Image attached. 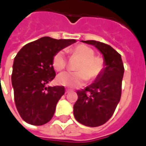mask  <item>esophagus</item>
I'll return each mask as SVG.
<instances>
[{
	"label": "esophagus",
	"mask_w": 146,
	"mask_h": 146,
	"mask_svg": "<svg viewBox=\"0 0 146 146\" xmlns=\"http://www.w3.org/2000/svg\"><path fill=\"white\" fill-rule=\"evenodd\" d=\"M69 92H70V91H69V90H66V94H68Z\"/></svg>",
	"instance_id": "1"
}]
</instances>
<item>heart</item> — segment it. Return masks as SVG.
<instances>
[{
    "mask_svg": "<svg viewBox=\"0 0 146 146\" xmlns=\"http://www.w3.org/2000/svg\"><path fill=\"white\" fill-rule=\"evenodd\" d=\"M70 53L80 59L76 67V72H63L57 77L60 85L77 88L83 85L87 80L94 81L104 70V60L101 57L95 56V51L84 44L76 45L70 49ZM66 58L62 51H58L54 54L52 64L56 70L60 71L66 66Z\"/></svg>",
    "mask_w": 146,
    "mask_h": 146,
    "instance_id": "obj_1",
    "label": "heart"
}]
</instances>
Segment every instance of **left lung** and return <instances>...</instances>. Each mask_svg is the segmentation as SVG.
Wrapping results in <instances>:
<instances>
[{
	"mask_svg": "<svg viewBox=\"0 0 146 146\" xmlns=\"http://www.w3.org/2000/svg\"><path fill=\"white\" fill-rule=\"evenodd\" d=\"M82 42L101 52L105 67L94 83L76 92L78 99L73 106V115L83 125L98 127L110 119L120 100L124 68L121 55L111 46L96 40Z\"/></svg>",
	"mask_w": 146,
	"mask_h": 146,
	"instance_id": "1",
	"label": "left lung"
}]
</instances>
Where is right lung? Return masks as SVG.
Segmentation results:
<instances>
[{
  "label": "right lung",
  "mask_w": 146,
  "mask_h": 146,
  "mask_svg": "<svg viewBox=\"0 0 146 146\" xmlns=\"http://www.w3.org/2000/svg\"><path fill=\"white\" fill-rule=\"evenodd\" d=\"M76 40H56L44 36L22 48L15 58L11 84L15 106L20 116L30 124L49 122L58 100L65 93L63 86L46 87L55 76L52 59L58 51Z\"/></svg>",
  "instance_id": "right-lung-1"
}]
</instances>
